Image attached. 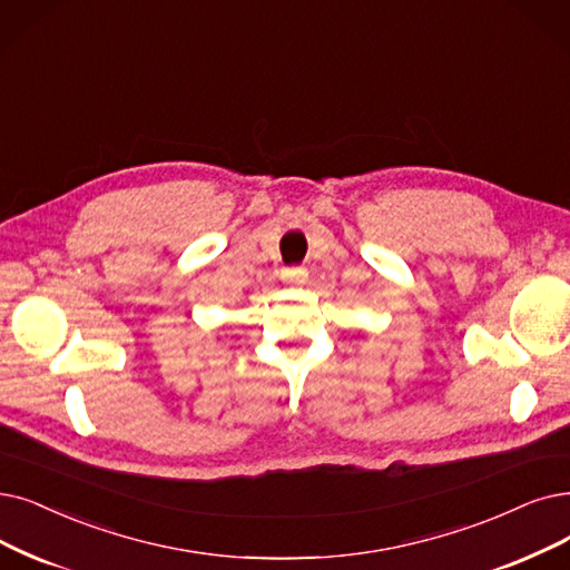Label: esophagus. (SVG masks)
<instances>
[{
    "mask_svg": "<svg viewBox=\"0 0 570 570\" xmlns=\"http://www.w3.org/2000/svg\"><path fill=\"white\" fill-rule=\"evenodd\" d=\"M281 278L289 285H304L306 278H308V271L302 268V266H289V268H283Z\"/></svg>",
    "mask_w": 570,
    "mask_h": 570,
    "instance_id": "obj_1",
    "label": "esophagus"
}]
</instances>
